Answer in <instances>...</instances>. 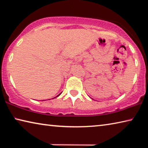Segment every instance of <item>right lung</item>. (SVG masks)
Here are the masks:
<instances>
[{"mask_svg":"<svg viewBox=\"0 0 148 148\" xmlns=\"http://www.w3.org/2000/svg\"><path fill=\"white\" fill-rule=\"evenodd\" d=\"M61 93H60V94H61ZM60 94H59V95H57V97H59V95H60ZM56 97H55V98H56Z\"/></svg>","mask_w":148,"mask_h":148,"instance_id":"obj_1","label":"right lung"}]
</instances>
